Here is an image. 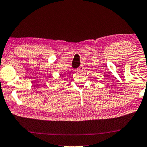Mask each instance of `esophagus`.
I'll return each instance as SVG.
<instances>
[{
    "label": "esophagus",
    "mask_w": 147,
    "mask_h": 147,
    "mask_svg": "<svg viewBox=\"0 0 147 147\" xmlns=\"http://www.w3.org/2000/svg\"><path fill=\"white\" fill-rule=\"evenodd\" d=\"M83 69H84V67H82V66H80L76 70V71L78 72V73H80V72H82L83 71Z\"/></svg>",
    "instance_id": "1"
}]
</instances>
